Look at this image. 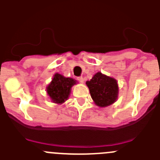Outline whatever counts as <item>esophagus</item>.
I'll return each mask as SVG.
<instances>
[{
	"label": "esophagus",
	"mask_w": 160,
	"mask_h": 160,
	"mask_svg": "<svg viewBox=\"0 0 160 160\" xmlns=\"http://www.w3.org/2000/svg\"><path fill=\"white\" fill-rule=\"evenodd\" d=\"M77 80H78L79 82H80V83H83V78L82 77H77Z\"/></svg>",
	"instance_id": "34e87169"
}]
</instances>
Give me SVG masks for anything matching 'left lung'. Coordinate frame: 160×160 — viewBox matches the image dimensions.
<instances>
[{
	"instance_id": "left-lung-1",
	"label": "left lung",
	"mask_w": 160,
	"mask_h": 160,
	"mask_svg": "<svg viewBox=\"0 0 160 160\" xmlns=\"http://www.w3.org/2000/svg\"><path fill=\"white\" fill-rule=\"evenodd\" d=\"M90 96L99 107H107L115 102L118 93L116 80L98 72L86 82Z\"/></svg>"
}]
</instances>
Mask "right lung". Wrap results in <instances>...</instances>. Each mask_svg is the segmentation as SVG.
<instances>
[{"label":"right lung","mask_w":160,"mask_h":160,"mask_svg":"<svg viewBox=\"0 0 160 160\" xmlns=\"http://www.w3.org/2000/svg\"><path fill=\"white\" fill-rule=\"evenodd\" d=\"M76 84V80L70 77H64L56 73L50 84L47 87V93L52 101L56 104H62L68 99L72 86Z\"/></svg>","instance_id":"obj_1"}]
</instances>
